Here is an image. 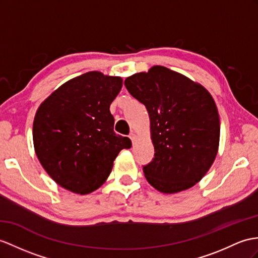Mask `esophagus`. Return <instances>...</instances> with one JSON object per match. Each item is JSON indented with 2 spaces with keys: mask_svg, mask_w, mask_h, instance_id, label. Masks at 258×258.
<instances>
[{
  "mask_svg": "<svg viewBox=\"0 0 258 258\" xmlns=\"http://www.w3.org/2000/svg\"><path fill=\"white\" fill-rule=\"evenodd\" d=\"M129 137H130L131 141H133V144H135L137 142V136H136V134L135 133H131Z\"/></svg>",
  "mask_w": 258,
  "mask_h": 258,
  "instance_id": "obj_1",
  "label": "esophagus"
}]
</instances>
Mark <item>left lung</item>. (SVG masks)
I'll list each match as a JSON object with an SVG mask.
<instances>
[{"label": "left lung", "instance_id": "obj_1", "mask_svg": "<svg viewBox=\"0 0 258 258\" xmlns=\"http://www.w3.org/2000/svg\"><path fill=\"white\" fill-rule=\"evenodd\" d=\"M149 112L154 159L143 166L151 186L176 194L196 185L215 162L220 118L211 94L178 72L154 66L124 80Z\"/></svg>", "mask_w": 258, "mask_h": 258}]
</instances>
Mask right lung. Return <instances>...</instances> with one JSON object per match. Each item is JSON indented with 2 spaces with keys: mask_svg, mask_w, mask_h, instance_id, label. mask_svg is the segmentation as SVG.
I'll use <instances>...</instances> for the list:
<instances>
[{
  "mask_svg": "<svg viewBox=\"0 0 258 258\" xmlns=\"http://www.w3.org/2000/svg\"><path fill=\"white\" fill-rule=\"evenodd\" d=\"M122 79L91 71L69 80L37 109L33 140L37 158L56 184L74 194L98 189L127 137L116 135L110 104Z\"/></svg>",
  "mask_w": 258,
  "mask_h": 258,
  "instance_id": "right-lung-1",
  "label": "right lung"
}]
</instances>
